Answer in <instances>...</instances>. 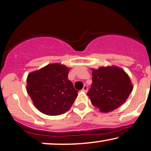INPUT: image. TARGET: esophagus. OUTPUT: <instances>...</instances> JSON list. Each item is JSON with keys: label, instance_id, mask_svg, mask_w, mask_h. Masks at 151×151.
<instances>
[{"label": "esophagus", "instance_id": "1", "mask_svg": "<svg viewBox=\"0 0 151 151\" xmlns=\"http://www.w3.org/2000/svg\"><path fill=\"white\" fill-rule=\"evenodd\" d=\"M87 89H88L87 86V85H85V86H84V87H83V89H82V90H83V91H85V92H87Z\"/></svg>", "mask_w": 151, "mask_h": 151}]
</instances>
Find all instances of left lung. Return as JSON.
Segmentation results:
<instances>
[{"label": "left lung", "mask_w": 151, "mask_h": 151, "mask_svg": "<svg viewBox=\"0 0 151 151\" xmlns=\"http://www.w3.org/2000/svg\"><path fill=\"white\" fill-rule=\"evenodd\" d=\"M130 78L116 66L92 68V84L87 93L93 106L102 112H109L123 105L132 92Z\"/></svg>", "instance_id": "left-lung-1"}]
</instances>
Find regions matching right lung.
I'll list each match as a JSON object with an SVG mask.
<instances>
[{
	"instance_id": "add662e5",
	"label": "right lung",
	"mask_w": 151,
	"mask_h": 151,
	"mask_svg": "<svg viewBox=\"0 0 151 151\" xmlns=\"http://www.w3.org/2000/svg\"><path fill=\"white\" fill-rule=\"evenodd\" d=\"M68 72L65 65L54 63L28 74L27 92L43 114L58 116L71 108L78 91L68 79Z\"/></svg>"
}]
</instances>
